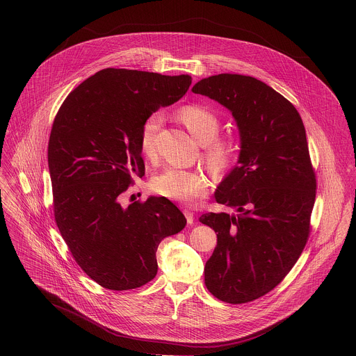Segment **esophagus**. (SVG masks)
I'll return each instance as SVG.
<instances>
[{"label":"esophagus","mask_w":356,"mask_h":356,"mask_svg":"<svg viewBox=\"0 0 356 356\" xmlns=\"http://www.w3.org/2000/svg\"><path fill=\"white\" fill-rule=\"evenodd\" d=\"M184 215H185V218H186V220H188V223H189V225H192V223L195 222V215H193L192 209L185 208V209H184Z\"/></svg>","instance_id":"34e87169"}]
</instances>
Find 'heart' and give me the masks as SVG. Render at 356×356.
Wrapping results in <instances>:
<instances>
[{"instance_id":"b5f03b06","label":"heart","mask_w":356,"mask_h":356,"mask_svg":"<svg viewBox=\"0 0 356 356\" xmlns=\"http://www.w3.org/2000/svg\"><path fill=\"white\" fill-rule=\"evenodd\" d=\"M178 119L184 123L192 137L205 147L204 159L215 175H222L230 167L236 143L230 137H218L220 122L209 109L200 105H188L178 111ZM163 124V116L153 112L145 118L140 129V148L152 159L156 154V138ZM209 178L202 170L165 168L152 181L153 191L171 200L189 203L207 193Z\"/></svg>"}]
</instances>
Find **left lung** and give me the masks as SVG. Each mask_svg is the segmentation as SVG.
Segmentation results:
<instances>
[{"instance_id":"8db88e82","label":"left lung","mask_w":356,"mask_h":356,"mask_svg":"<svg viewBox=\"0 0 356 356\" xmlns=\"http://www.w3.org/2000/svg\"><path fill=\"white\" fill-rule=\"evenodd\" d=\"M192 92L227 108L240 134L237 165L215 191V200L237 215L200 216L218 233L205 286L222 302L248 303L285 278L309 234L316 181L305 124L291 102L252 76L212 75Z\"/></svg>"}]
</instances>
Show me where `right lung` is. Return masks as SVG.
Segmentation results:
<instances>
[{"label": "right lung", "mask_w": 356, "mask_h": 356, "mask_svg": "<svg viewBox=\"0 0 356 356\" xmlns=\"http://www.w3.org/2000/svg\"><path fill=\"white\" fill-rule=\"evenodd\" d=\"M191 75L105 68L83 81L51 126L48 164L57 227L75 261L99 285L127 291L156 277L159 244L186 219L165 197L120 204L131 177L145 175L140 129L178 102Z\"/></svg>", "instance_id": "1"}]
</instances>
